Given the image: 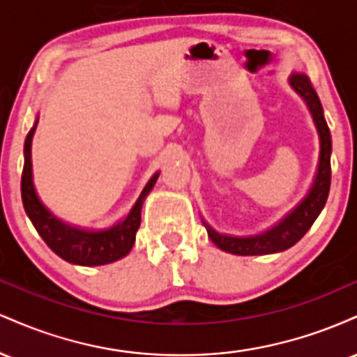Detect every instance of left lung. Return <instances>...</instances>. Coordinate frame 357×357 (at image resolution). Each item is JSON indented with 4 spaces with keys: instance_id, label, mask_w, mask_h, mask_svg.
Returning <instances> with one entry per match:
<instances>
[{
    "instance_id": "obj_1",
    "label": "left lung",
    "mask_w": 357,
    "mask_h": 357,
    "mask_svg": "<svg viewBox=\"0 0 357 357\" xmlns=\"http://www.w3.org/2000/svg\"><path fill=\"white\" fill-rule=\"evenodd\" d=\"M289 84L302 97V100L305 102L319 134L321 151H319V162L314 183L294 210L287 213L284 218L273 225V227H270L268 230L257 233V235H225V233L216 231L215 228L210 227L202 218L210 240L223 252L243 257L270 255V253L285 252V250L294 247L310 230L314 221L317 220V216L321 215L324 206H326L327 196H329L331 190V154H333L331 130L327 127L326 119H324L321 100H319L317 92H315L312 84H310L309 77L305 73H292L289 77Z\"/></svg>"
}]
</instances>
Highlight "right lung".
Returning a JSON list of instances; mask_svg holds the SVG:
<instances>
[{
    "label": "right lung",
    "instance_id": "obj_1",
    "mask_svg": "<svg viewBox=\"0 0 357 357\" xmlns=\"http://www.w3.org/2000/svg\"><path fill=\"white\" fill-rule=\"evenodd\" d=\"M36 117L33 127L24 139V166L22 174V199L28 218L33 223L35 230L42 236L45 243L65 261L82 267H97L121 260L132 248L136 241V233L141 225V210L144 199L158 181L159 173H154L139 195L136 204L130 208L126 218L116 225L102 230L73 227L56 218L53 213L40 199L33 183V169H31V141H33Z\"/></svg>",
    "mask_w": 357,
    "mask_h": 357
}]
</instances>
